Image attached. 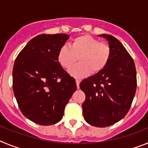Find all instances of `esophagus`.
<instances>
[{"label": "esophagus", "mask_w": 148, "mask_h": 148, "mask_svg": "<svg viewBox=\"0 0 148 148\" xmlns=\"http://www.w3.org/2000/svg\"><path fill=\"white\" fill-rule=\"evenodd\" d=\"M75 82H76V85H77V88H79V84H80V80L79 79H76L75 80Z\"/></svg>", "instance_id": "esophagus-1"}]
</instances>
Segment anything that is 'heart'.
<instances>
[{
    "instance_id": "heart-1",
    "label": "heart",
    "mask_w": 148,
    "mask_h": 148,
    "mask_svg": "<svg viewBox=\"0 0 148 148\" xmlns=\"http://www.w3.org/2000/svg\"><path fill=\"white\" fill-rule=\"evenodd\" d=\"M112 56V48L108 43L100 42L88 35H80L72 40L70 47L62 45L58 53V61L62 67L69 69L76 61L80 62L70 69L75 78L97 73L106 67Z\"/></svg>"
}]
</instances>
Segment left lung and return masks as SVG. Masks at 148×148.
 Returning a JSON list of instances; mask_svg holds the SVG:
<instances>
[{"instance_id":"8db88e82","label":"left lung","mask_w":148,"mask_h":148,"mask_svg":"<svg viewBox=\"0 0 148 148\" xmlns=\"http://www.w3.org/2000/svg\"><path fill=\"white\" fill-rule=\"evenodd\" d=\"M108 40L112 56L104 69L84 79L80 88L86 95L83 116L90 125L104 127L122 119L131 107L137 87L135 63L118 39L99 35Z\"/></svg>"}]
</instances>
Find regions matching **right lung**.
Listing matches in <instances>:
<instances>
[{
  "instance_id": "1",
  "label": "right lung",
  "mask_w": 148,
  "mask_h": 148,
  "mask_svg": "<svg viewBox=\"0 0 148 148\" xmlns=\"http://www.w3.org/2000/svg\"><path fill=\"white\" fill-rule=\"evenodd\" d=\"M69 35L42 34L29 41L17 56L12 87L21 113L40 125L61 121L77 86L58 61L60 47Z\"/></svg>"
}]
</instances>
